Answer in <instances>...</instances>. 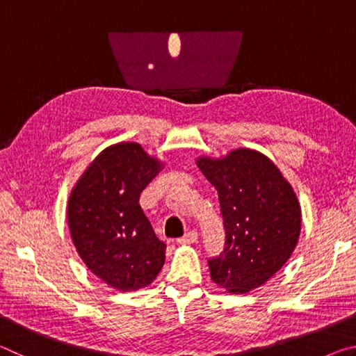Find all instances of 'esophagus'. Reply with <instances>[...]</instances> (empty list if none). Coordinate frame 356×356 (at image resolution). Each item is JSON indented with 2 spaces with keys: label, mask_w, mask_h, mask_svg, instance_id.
<instances>
[{
  "label": "esophagus",
  "mask_w": 356,
  "mask_h": 356,
  "mask_svg": "<svg viewBox=\"0 0 356 356\" xmlns=\"http://www.w3.org/2000/svg\"><path fill=\"white\" fill-rule=\"evenodd\" d=\"M196 240H197V232L196 231H190V232H186L184 237H180L177 242L180 245H191V243H195Z\"/></svg>",
  "instance_id": "34e87169"
}]
</instances>
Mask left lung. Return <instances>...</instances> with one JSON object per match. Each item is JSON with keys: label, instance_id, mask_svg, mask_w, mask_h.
<instances>
[{"label": "left lung", "instance_id": "obj_1", "mask_svg": "<svg viewBox=\"0 0 356 356\" xmlns=\"http://www.w3.org/2000/svg\"><path fill=\"white\" fill-rule=\"evenodd\" d=\"M196 165L218 191L226 229L225 250L209 259L210 276L227 292H250L292 256L301 229L297 195L273 161L257 150L201 156Z\"/></svg>", "mask_w": 356, "mask_h": 356}]
</instances>
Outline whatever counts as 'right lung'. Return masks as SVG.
Listing matches in <instances>:
<instances>
[{"instance_id": "right-lung-1", "label": "right lung", "mask_w": 356, "mask_h": 356, "mask_svg": "<svg viewBox=\"0 0 356 356\" xmlns=\"http://www.w3.org/2000/svg\"><path fill=\"white\" fill-rule=\"evenodd\" d=\"M138 143L106 147L78 180L67 220L78 254L118 291L150 284L165 264L166 245L155 236L140 195L161 170Z\"/></svg>"}]
</instances>
